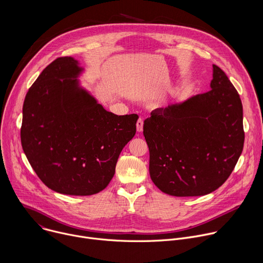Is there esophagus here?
I'll use <instances>...</instances> for the list:
<instances>
[{
    "mask_svg": "<svg viewBox=\"0 0 263 263\" xmlns=\"http://www.w3.org/2000/svg\"><path fill=\"white\" fill-rule=\"evenodd\" d=\"M142 128H143V121L141 119H139L137 121V123H136V130H137V132H141Z\"/></svg>",
    "mask_w": 263,
    "mask_h": 263,
    "instance_id": "1",
    "label": "esophagus"
}]
</instances>
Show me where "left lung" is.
I'll return each instance as SVG.
<instances>
[{
	"instance_id": "8db88e82",
	"label": "left lung",
	"mask_w": 263,
	"mask_h": 263,
	"mask_svg": "<svg viewBox=\"0 0 263 263\" xmlns=\"http://www.w3.org/2000/svg\"><path fill=\"white\" fill-rule=\"evenodd\" d=\"M210 88L157 108L144 121L149 176L166 195L198 197L214 192L229 178L242 152V104L215 64Z\"/></svg>"
}]
</instances>
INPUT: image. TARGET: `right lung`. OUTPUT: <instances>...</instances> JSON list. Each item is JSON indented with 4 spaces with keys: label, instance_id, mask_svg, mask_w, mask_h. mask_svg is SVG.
<instances>
[{
    "label": "right lung",
    "instance_id": "add662e5",
    "mask_svg": "<svg viewBox=\"0 0 263 263\" xmlns=\"http://www.w3.org/2000/svg\"><path fill=\"white\" fill-rule=\"evenodd\" d=\"M84 67L72 57L49 64L26 95L21 140L32 168L50 190L90 196L114 178L137 115L107 111L82 86Z\"/></svg>",
    "mask_w": 263,
    "mask_h": 263
}]
</instances>
